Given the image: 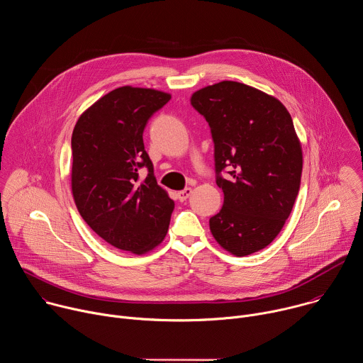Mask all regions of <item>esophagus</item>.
Returning a JSON list of instances; mask_svg holds the SVG:
<instances>
[{"instance_id": "34e87169", "label": "esophagus", "mask_w": 363, "mask_h": 363, "mask_svg": "<svg viewBox=\"0 0 363 363\" xmlns=\"http://www.w3.org/2000/svg\"><path fill=\"white\" fill-rule=\"evenodd\" d=\"M191 194H192V189H191V188H185V189L179 191V192L177 194V196H178V199H179L181 202H184V201H186V199L189 198Z\"/></svg>"}]
</instances>
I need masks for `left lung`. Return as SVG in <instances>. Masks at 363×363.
Returning a JSON list of instances; mask_svg holds the SVG:
<instances>
[{"label": "left lung", "mask_w": 363, "mask_h": 363, "mask_svg": "<svg viewBox=\"0 0 363 363\" xmlns=\"http://www.w3.org/2000/svg\"><path fill=\"white\" fill-rule=\"evenodd\" d=\"M191 105L211 129L224 192L210 230L231 254H252L277 237L298 195L303 157L291 116L276 97L228 80L195 91Z\"/></svg>", "instance_id": "obj_1"}]
</instances>
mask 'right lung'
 Wrapping results in <instances>:
<instances>
[{
	"label": "right lung",
	"instance_id": "1",
	"mask_svg": "<svg viewBox=\"0 0 363 363\" xmlns=\"http://www.w3.org/2000/svg\"><path fill=\"white\" fill-rule=\"evenodd\" d=\"M171 96L123 86L100 97L72 135V191L82 218L113 247L143 254L167 235L174 201L157 184L143 130Z\"/></svg>",
	"mask_w": 363,
	"mask_h": 363
}]
</instances>
